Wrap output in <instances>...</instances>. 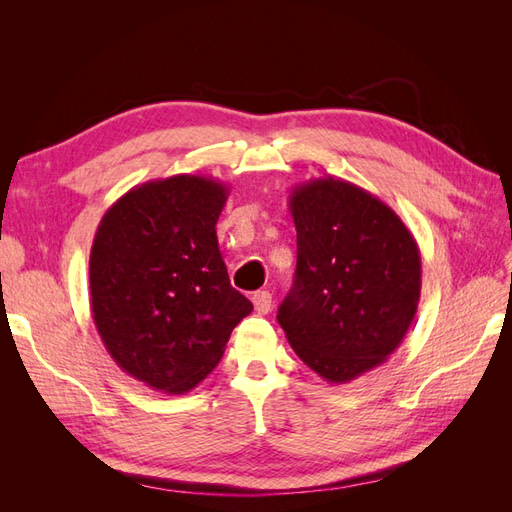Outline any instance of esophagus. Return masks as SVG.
Here are the masks:
<instances>
[{"mask_svg": "<svg viewBox=\"0 0 512 512\" xmlns=\"http://www.w3.org/2000/svg\"><path fill=\"white\" fill-rule=\"evenodd\" d=\"M273 297H271V292L269 290H258V292H254L252 294V303H254V309L258 314H269V309H271V301Z\"/></svg>", "mask_w": 512, "mask_h": 512, "instance_id": "esophagus-1", "label": "esophagus"}]
</instances>
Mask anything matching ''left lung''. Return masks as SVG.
I'll use <instances>...</instances> for the list:
<instances>
[{
    "label": "left lung",
    "mask_w": 512,
    "mask_h": 512,
    "mask_svg": "<svg viewBox=\"0 0 512 512\" xmlns=\"http://www.w3.org/2000/svg\"><path fill=\"white\" fill-rule=\"evenodd\" d=\"M294 286L277 312L288 344L329 384H346L399 348L421 299V252L380 198L335 177L294 185Z\"/></svg>",
    "instance_id": "obj_1"
}]
</instances>
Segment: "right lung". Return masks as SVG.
Here are the masks:
<instances>
[{
	"label": "right lung",
	"mask_w": 512,
	"mask_h": 512,
	"mask_svg": "<svg viewBox=\"0 0 512 512\" xmlns=\"http://www.w3.org/2000/svg\"><path fill=\"white\" fill-rule=\"evenodd\" d=\"M228 192L203 175L153 179L108 207L96 230L91 316L113 361L153 391H192L254 309L230 286L215 235Z\"/></svg>",
	"instance_id": "1"
}]
</instances>
